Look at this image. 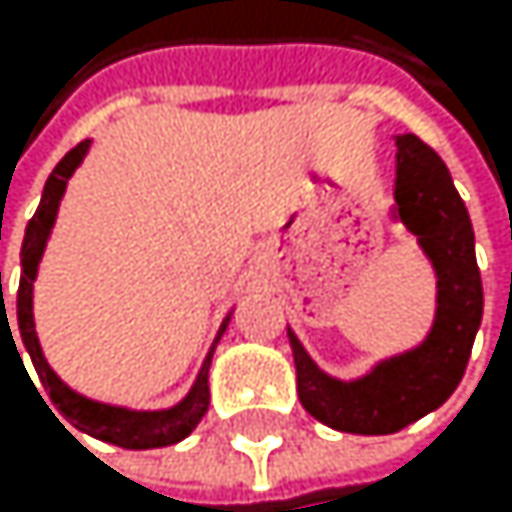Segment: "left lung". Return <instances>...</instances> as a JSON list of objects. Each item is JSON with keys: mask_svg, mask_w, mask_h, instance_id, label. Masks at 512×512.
<instances>
[{"mask_svg": "<svg viewBox=\"0 0 512 512\" xmlns=\"http://www.w3.org/2000/svg\"><path fill=\"white\" fill-rule=\"evenodd\" d=\"M396 218L415 233L436 270V319L427 341L378 362L359 381H338L288 331L301 405L341 433L384 436L439 408L464 378L482 322V279L473 224L445 162L421 137H396Z\"/></svg>", "mask_w": 512, "mask_h": 512, "instance_id": "left-lung-1", "label": "left lung"}]
</instances>
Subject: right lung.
<instances>
[{"label": "right lung", "mask_w": 512, "mask_h": 512, "mask_svg": "<svg viewBox=\"0 0 512 512\" xmlns=\"http://www.w3.org/2000/svg\"><path fill=\"white\" fill-rule=\"evenodd\" d=\"M88 153V141H82L79 147H73L61 162L54 165V171L48 174L45 190H42V202L36 208V214L27 224V236H24V248H21V285H17V328H21V341L39 371V378L51 396V402L57 405V411L82 433L94 436V439H104L113 442L119 448H162V445H174L181 442L184 436H190L196 430V424L202 421V415L208 411V368H211V353L205 356L202 368H199V378L193 384V390L174 405V408H162V411H128V408H116V405H104V402H94L85 399L79 393H73L61 378L54 375L48 368L39 338H36V325H33V282H36V270L42 261V251L48 242V233L54 227L57 218V205H61V196L67 190L70 174L79 168V162ZM2 279V276H0ZM5 328L11 334L8 325V313L2 310L0 316V331ZM227 322L221 325L224 334ZM218 334V338H221ZM17 334H11V344H14ZM17 353V344H14ZM21 359V353H17ZM24 362V359H21Z\"/></svg>", "instance_id": "1"}]
</instances>
